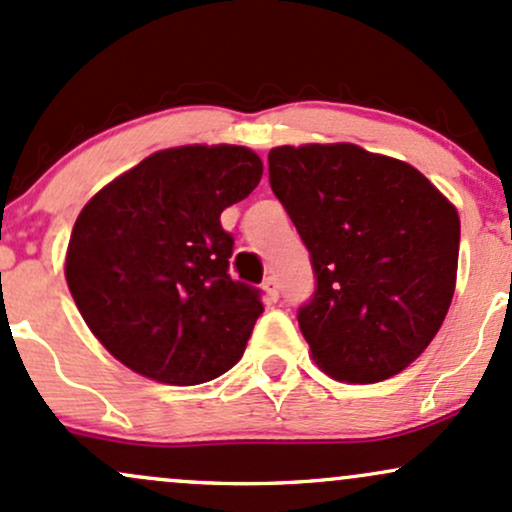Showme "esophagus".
<instances>
[{
	"label": "esophagus",
	"mask_w": 512,
	"mask_h": 512,
	"mask_svg": "<svg viewBox=\"0 0 512 512\" xmlns=\"http://www.w3.org/2000/svg\"><path fill=\"white\" fill-rule=\"evenodd\" d=\"M261 287H263V292H266V300H268V302H278L280 287H278V280H275L273 275H271V278L263 280Z\"/></svg>",
	"instance_id": "esophagus-1"
}]
</instances>
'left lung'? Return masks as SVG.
<instances>
[{
  "mask_svg": "<svg viewBox=\"0 0 512 512\" xmlns=\"http://www.w3.org/2000/svg\"><path fill=\"white\" fill-rule=\"evenodd\" d=\"M268 174L317 278L297 312L314 363L350 384L399 375L455 295V205L411 164L350 142L275 147Z\"/></svg>",
  "mask_w": 512,
  "mask_h": 512,
  "instance_id": "8db88e82",
  "label": "left lung"
}]
</instances>
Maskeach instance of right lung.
<instances>
[{
  "label": "right lung",
  "instance_id": "1",
  "mask_svg": "<svg viewBox=\"0 0 512 512\" xmlns=\"http://www.w3.org/2000/svg\"><path fill=\"white\" fill-rule=\"evenodd\" d=\"M261 176L246 147H171L79 212L67 285L91 333L132 372L191 387L239 363L263 304L256 287L227 273L234 237L220 215Z\"/></svg>",
  "mask_w": 512,
  "mask_h": 512
}]
</instances>
